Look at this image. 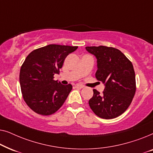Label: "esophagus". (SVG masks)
Wrapping results in <instances>:
<instances>
[{
    "instance_id": "34e87169",
    "label": "esophagus",
    "mask_w": 153,
    "mask_h": 153,
    "mask_svg": "<svg viewBox=\"0 0 153 153\" xmlns=\"http://www.w3.org/2000/svg\"><path fill=\"white\" fill-rule=\"evenodd\" d=\"M75 88H77V89H81V88H83V86L81 84H76V85H75Z\"/></svg>"
}]
</instances>
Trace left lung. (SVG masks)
Wrapping results in <instances>:
<instances>
[{
    "label": "left lung",
    "instance_id": "obj_1",
    "mask_svg": "<svg viewBox=\"0 0 153 153\" xmlns=\"http://www.w3.org/2000/svg\"><path fill=\"white\" fill-rule=\"evenodd\" d=\"M85 49L97 58L96 79L105 85L102 94L93 89L90 107L100 118H116L127 109L135 95L133 65L116 48L99 46L86 47Z\"/></svg>",
    "mask_w": 153,
    "mask_h": 153
}]
</instances>
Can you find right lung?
<instances>
[{"instance_id":"right-lung-1","label":"right lung","mask_w":153,"mask_h":153,"mask_svg":"<svg viewBox=\"0 0 153 153\" xmlns=\"http://www.w3.org/2000/svg\"><path fill=\"white\" fill-rule=\"evenodd\" d=\"M78 47L49 45L33 50L21 67L19 81L25 102L37 114L49 116L61 107L72 89L53 79L65 59Z\"/></svg>"}]
</instances>
